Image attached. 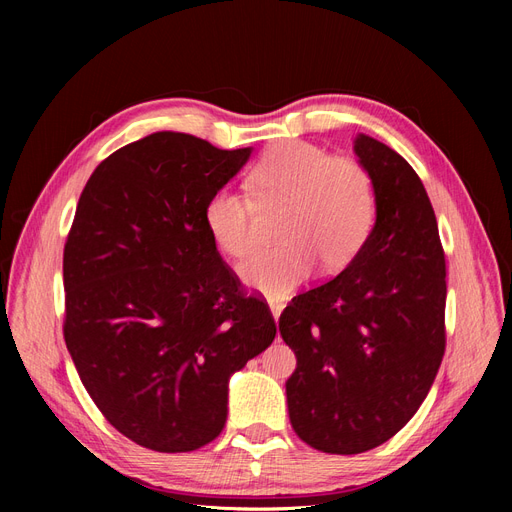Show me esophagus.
<instances>
[{
  "mask_svg": "<svg viewBox=\"0 0 512 512\" xmlns=\"http://www.w3.org/2000/svg\"><path fill=\"white\" fill-rule=\"evenodd\" d=\"M269 307H271V312H273V318H275V322L280 320V314H282V309L286 307V303L282 301V299H275V297H269ZM277 339H280V335H277Z\"/></svg>",
  "mask_w": 512,
  "mask_h": 512,
  "instance_id": "34e87169",
  "label": "esophagus"
}]
</instances>
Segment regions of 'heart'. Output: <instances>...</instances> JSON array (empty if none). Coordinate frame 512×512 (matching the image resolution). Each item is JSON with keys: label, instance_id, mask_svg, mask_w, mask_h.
Instances as JSON below:
<instances>
[{"label": "heart", "instance_id": "heart-1", "mask_svg": "<svg viewBox=\"0 0 512 512\" xmlns=\"http://www.w3.org/2000/svg\"><path fill=\"white\" fill-rule=\"evenodd\" d=\"M258 207L284 205L277 222L282 241L245 260L243 282L282 294L305 282L318 262L344 269L363 250L378 220V190L367 166L333 156L309 141H280L269 147L247 177ZM254 200L232 188L215 190L205 205L211 239L232 258L256 245Z\"/></svg>", "mask_w": 512, "mask_h": 512}]
</instances>
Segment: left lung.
<instances>
[{
  "label": "left lung",
  "instance_id": "8db88e82",
  "mask_svg": "<svg viewBox=\"0 0 512 512\" xmlns=\"http://www.w3.org/2000/svg\"><path fill=\"white\" fill-rule=\"evenodd\" d=\"M354 151L376 181V226L342 273L280 316L297 356L292 429L331 455L391 440L421 408L446 348V260L423 181L376 138L361 134Z\"/></svg>",
  "mask_w": 512,
  "mask_h": 512
}]
</instances>
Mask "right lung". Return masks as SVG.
<instances>
[{"label":"right lung","instance_id":"right-lung-1","mask_svg":"<svg viewBox=\"0 0 512 512\" xmlns=\"http://www.w3.org/2000/svg\"><path fill=\"white\" fill-rule=\"evenodd\" d=\"M252 149L156 132L102 160L64 245V339L79 378L119 433L158 453L220 436L228 378L275 339L205 224L209 196Z\"/></svg>","mask_w":512,"mask_h":512}]
</instances>
